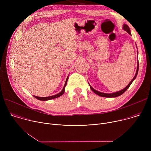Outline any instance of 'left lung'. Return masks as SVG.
Wrapping results in <instances>:
<instances>
[{
  "label": "left lung",
  "instance_id": "8db88e82",
  "mask_svg": "<svg viewBox=\"0 0 151 151\" xmlns=\"http://www.w3.org/2000/svg\"><path fill=\"white\" fill-rule=\"evenodd\" d=\"M122 29H123L124 30L126 31L128 33L131 35V32H130V28H129V27H128L127 24H123V27H122ZM137 55H138V51H137ZM137 59H138V55H137ZM138 70H139V60H137V70H136V73L135 76H134V78H133V79L131 81V82L128 84V85L127 86V87H125V88H124V89H122V90H120V91H117V92H115V93H101V92H100V91H99L96 90L95 89H94V88L91 87V86L89 84V85H90V88L91 89V90H92L95 94H97L98 96H101V97H109V98H111V97H118V96L122 95V94L129 88V87H130V86L131 85V84L132 83V82H133V81L136 79V78L137 75Z\"/></svg>",
  "mask_w": 151,
  "mask_h": 151
}]
</instances>
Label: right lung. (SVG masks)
Instances as JSON below:
<instances>
[{
  "mask_svg": "<svg viewBox=\"0 0 151 151\" xmlns=\"http://www.w3.org/2000/svg\"><path fill=\"white\" fill-rule=\"evenodd\" d=\"M68 78H69V76H68L66 80V82H65V83H64V87L63 88V90H61V92H60L59 93H58L57 94H55V95H54V96H48V97H37V96H33L36 99L39 100H42V101H47V100H51V99H56L57 97H59L60 96H62L64 93V89H65V87L66 86V84H67V82H68Z\"/></svg>",
  "mask_w": 151,
  "mask_h": 151,
  "instance_id": "obj_1",
  "label": "right lung"
}]
</instances>
